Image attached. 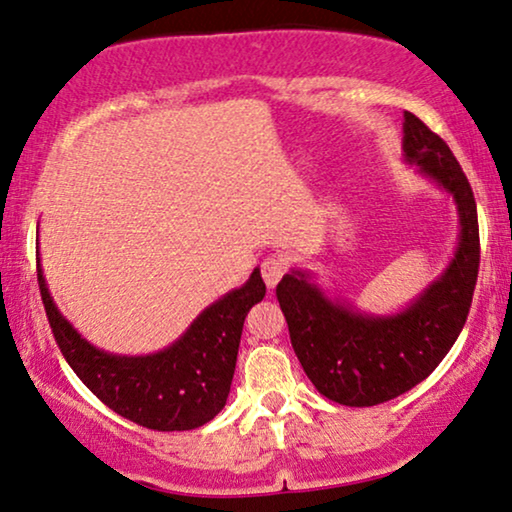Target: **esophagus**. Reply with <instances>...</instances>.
I'll list each match as a JSON object with an SVG mask.
<instances>
[{"mask_svg":"<svg viewBox=\"0 0 512 512\" xmlns=\"http://www.w3.org/2000/svg\"><path fill=\"white\" fill-rule=\"evenodd\" d=\"M285 271H287L285 259H283V257H278V255L266 257L264 262H262V278H264V283L271 287V290L280 283V280H283Z\"/></svg>","mask_w":512,"mask_h":512,"instance_id":"esophagus-1","label":"esophagus"}]
</instances>
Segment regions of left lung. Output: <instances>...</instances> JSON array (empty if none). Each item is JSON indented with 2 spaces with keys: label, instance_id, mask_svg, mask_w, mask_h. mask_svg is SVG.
Masks as SVG:
<instances>
[{
  "label": "left lung",
  "instance_id": "1",
  "mask_svg": "<svg viewBox=\"0 0 512 512\" xmlns=\"http://www.w3.org/2000/svg\"><path fill=\"white\" fill-rule=\"evenodd\" d=\"M403 157L455 199L459 243L450 264L399 313L371 315L329 299L308 271L276 287L290 341L322 397L378 406L422 383L455 345L469 315L480 266L478 211L469 181L441 136L403 113Z\"/></svg>",
  "mask_w": 512,
  "mask_h": 512
}]
</instances>
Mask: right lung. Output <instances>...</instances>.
Wrapping results in <instances>:
<instances>
[{
  "label": "right lung",
  "instance_id": "1",
  "mask_svg": "<svg viewBox=\"0 0 512 512\" xmlns=\"http://www.w3.org/2000/svg\"><path fill=\"white\" fill-rule=\"evenodd\" d=\"M39 290L53 336L83 385L115 413L155 431H187L211 422L225 408L239 355L243 322L264 299L255 269L246 285L204 308L185 334L153 355H113L78 334L57 311L37 257Z\"/></svg>",
  "mask_w": 512,
  "mask_h": 512
}]
</instances>
